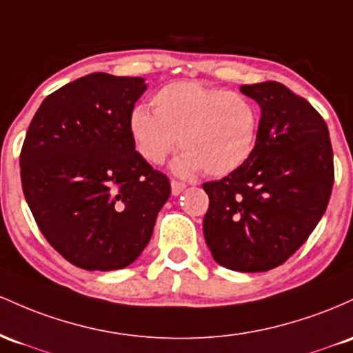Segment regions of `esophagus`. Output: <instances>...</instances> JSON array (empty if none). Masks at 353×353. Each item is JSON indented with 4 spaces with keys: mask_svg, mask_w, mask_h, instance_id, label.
<instances>
[{
    "mask_svg": "<svg viewBox=\"0 0 353 353\" xmlns=\"http://www.w3.org/2000/svg\"><path fill=\"white\" fill-rule=\"evenodd\" d=\"M185 187H187V185H185L183 181L172 180V193H173V195H180V193L185 190Z\"/></svg>",
    "mask_w": 353,
    "mask_h": 353,
    "instance_id": "esophagus-1",
    "label": "esophagus"
}]
</instances>
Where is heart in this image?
Here are the masks:
<instances>
[{
    "mask_svg": "<svg viewBox=\"0 0 353 353\" xmlns=\"http://www.w3.org/2000/svg\"><path fill=\"white\" fill-rule=\"evenodd\" d=\"M153 112L137 106L130 133L145 161L160 165L180 146L175 170H203L213 176L239 170L255 150L260 128L256 103L247 94L210 88L196 81H173L153 94Z\"/></svg>",
    "mask_w": 353,
    "mask_h": 353,
    "instance_id": "b5f03b06",
    "label": "heart"
}]
</instances>
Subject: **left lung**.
Listing matches in <instances>:
<instances>
[{"mask_svg":"<svg viewBox=\"0 0 353 353\" xmlns=\"http://www.w3.org/2000/svg\"><path fill=\"white\" fill-rule=\"evenodd\" d=\"M262 108L252 157L221 180L207 181L203 235L216 263L267 272L287 262L325 213L334 152L325 120L282 83L241 85Z\"/></svg>","mask_w":353,"mask_h":353,"instance_id":"obj_1","label":"left lung"}]
</instances>
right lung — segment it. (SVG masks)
<instances>
[{
	"label": "right lung",
	"instance_id": "obj_1",
	"mask_svg": "<svg viewBox=\"0 0 353 353\" xmlns=\"http://www.w3.org/2000/svg\"><path fill=\"white\" fill-rule=\"evenodd\" d=\"M143 78L91 73L34 113L19 153L23 193L46 241L85 270H118L143 252L172 187L134 150L130 117Z\"/></svg>",
	"mask_w": 353,
	"mask_h": 353
}]
</instances>
